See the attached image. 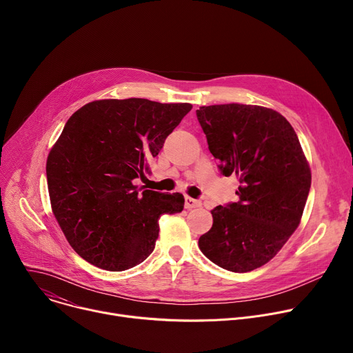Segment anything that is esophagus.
Segmentation results:
<instances>
[{
    "instance_id": "obj_1",
    "label": "esophagus",
    "mask_w": 353,
    "mask_h": 353,
    "mask_svg": "<svg viewBox=\"0 0 353 353\" xmlns=\"http://www.w3.org/2000/svg\"><path fill=\"white\" fill-rule=\"evenodd\" d=\"M184 205H185V208H198V207H201V201L190 198V196H185Z\"/></svg>"
}]
</instances>
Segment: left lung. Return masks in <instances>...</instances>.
Instances as JSON below:
<instances>
[{
	"label": "left lung",
	"instance_id": "obj_1",
	"mask_svg": "<svg viewBox=\"0 0 353 353\" xmlns=\"http://www.w3.org/2000/svg\"><path fill=\"white\" fill-rule=\"evenodd\" d=\"M221 173L239 180L237 203L211 211L212 228L198 245L232 272L263 267L300 223L312 173L299 138L278 112L251 105H214L196 110Z\"/></svg>",
	"mask_w": 353,
	"mask_h": 353
}]
</instances>
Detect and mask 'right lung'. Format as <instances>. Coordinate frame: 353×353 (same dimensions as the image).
Instances as JSON below:
<instances>
[{
  "instance_id": "add662e5",
  "label": "right lung",
  "mask_w": 353,
  "mask_h": 353,
  "mask_svg": "<svg viewBox=\"0 0 353 353\" xmlns=\"http://www.w3.org/2000/svg\"><path fill=\"white\" fill-rule=\"evenodd\" d=\"M190 103L94 100L77 110L47 158L53 214L71 247L108 271L141 264L155 248L159 218L184 208L180 192L138 188Z\"/></svg>"
}]
</instances>
